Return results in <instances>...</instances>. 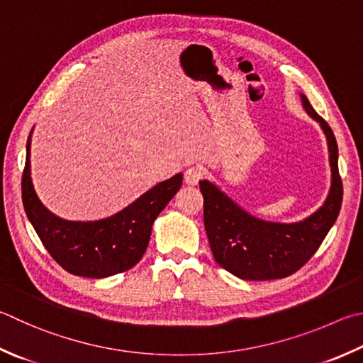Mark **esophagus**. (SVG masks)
<instances>
[{"instance_id":"esophagus-1","label":"esophagus","mask_w":363,"mask_h":363,"mask_svg":"<svg viewBox=\"0 0 363 363\" xmlns=\"http://www.w3.org/2000/svg\"><path fill=\"white\" fill-rule=\"evenodd\" d=\"M201 177L203 171L199 167H190L186 169V173H184V182H186L187 186H196Z\"/></svg>"}]
</instances>
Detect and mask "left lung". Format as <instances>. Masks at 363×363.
I'll return each instance as SVG.
<instances>
[{
    "mask_svg": "<svg viewBox=\"0 0 363 363\" xmlns=\"http://www.w3.org/2000/svg\"><path fill=\"white\" fill-rule=\"evenodd\" d=\"M301 101L306 113L320 123L330 152L332 189L319 211L296 223L265 222L247 214L214 184L200 181L204 228L214 259L223 269L241 279H281L298 272L315 254L340 214L342 182L337 140L305 95H301Z\"/></svg>",
    "mask_w": 363,
    "mask_h": 363,
    "instance_id": "left-lung-1",
    "label": "left lung"
}]
</instances>
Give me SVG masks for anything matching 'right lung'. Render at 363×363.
Listing matches in <instances>:
<instances>
[{
    "label": "right lung",
    "mask_w": 363,
    "mask_h": 363,
    "mask_svg": "<svg viewBox=\"0 0 363 363\" xmlns=\"http://www.w3.org/2000/svg\"><path fill=\"white\" fill-rule=\"evenodd\" d=\"M30 143L22 174V201L39 240L58 265L84 278H108L133 268L146 252L152 223L182 186V174L157 184L121 213L95 222L63 220L44 208L33 189Z\"/></svg>",
    "instance_id": "obj_1"
}]
</instances>
